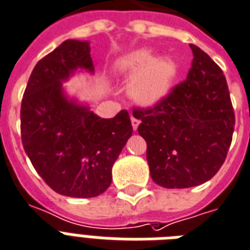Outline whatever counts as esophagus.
<instances>
[{"label": "esophagus", "mask_w": 250, "mask_h": 250, "mask_svg": "<svg viewBox=\"0 0 250 250\" xmlns=\"http://www.w3.org/2000/svg\"><path fill=\"white\" fill-rule=\"evenodd\" d=\"M139 124H141L139 120L135 119V117H131V126H133V130H137L138 126H139Z\"/></svg>", "instance_id": "1"}]
</instances>
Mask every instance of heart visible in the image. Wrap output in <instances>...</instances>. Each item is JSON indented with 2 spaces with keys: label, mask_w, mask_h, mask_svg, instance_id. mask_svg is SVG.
<instances>
[{
  "label": "heart",
  "mask_w": 250,
  "mask_h": 250,
  "mask_svg": "<svg viewBox=\"0 0 250 250\" xmlns=\"http://www.w3.org/2000/svg\"><path fill=\"white\" fill-rule=\"evenodd\" d=\"M116 69L131 80V93L141 105L151 107L171 93L178 64L171 58L156 59L149 50H138L123 57Z\"/></svg>",
  "instance_id": "b5f03b06"
}]
</instances>
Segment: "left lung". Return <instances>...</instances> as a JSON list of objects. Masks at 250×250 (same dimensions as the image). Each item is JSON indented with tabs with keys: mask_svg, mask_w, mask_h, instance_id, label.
Segmentation results:
<instances>
[{
	"mask_svg": "<svg viewBox=\"0 0 250 250\" xmlns=\"http://www.w3.org/2000/svg\"><path fill=\"white\" fill-rule=\"evenodd\" d=\"M192 67L153 108L134 109L147 143L151 178L165 188H188L209 181L222 167L232 141L235 115L222 69L189 45Z\"/></svg>",
	"mask_w": 250,
	"mask_h": 250,
	"instance_id": "1",
	"label": "left lung"
}]
</instances>
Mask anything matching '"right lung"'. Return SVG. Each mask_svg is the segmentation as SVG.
I'll use <instances>...</instances> for the list:
<instances>
[{
	"label": "right lung",
	"mask_w": 250,
	"mask_h": 250,
	"mask_svg": "<svg viewBox=\"0 0 250 250\" xmlns=\"http://www.w3.org/2000/svg\"><path fill=\"white\" fill-rule=\"evenodd\" d=\"M94 75L90 42L67 40L36 64L21 109V142L50 188L95 197L112 182V167L133 134L129 113L102 119L63 85L76 73Z\"/></svg>",
	"instance_id": "right-lung-1"
}]
</instances>
